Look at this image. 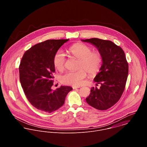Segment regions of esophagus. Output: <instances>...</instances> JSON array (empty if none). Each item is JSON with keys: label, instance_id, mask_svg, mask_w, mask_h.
Listing matches in <instances>:
<instances>
[{"label": "esophagus", "instance_id": "34e87169", "mask_svg": "<svg viewBox=\"0 0 147 147\" xmlns=\"http://www.w3.org/2000/svg\"><path fill=\"white\" fill-rule=\"evenodd\" d=\"M80 86H72V88L73 89H77V88H79Z\"/></svg>", "mask_w": 147, "mask_h": 147}]
</instances>
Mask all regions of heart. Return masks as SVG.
Wrapping results in <instances>:
<instances>
[{"label": "heart", "instance_id": "b5f03b06", "mask_svg": "<svg viewBox=\"0 0 147 147\" xmlns=\"http://www.w3.org/2000/svg\"><path fill=\"white\" fill-rule=\"evenodd\" d=\"M92 47L88 45L77 43L71 45L68 49L71 57L79 59L78 71L67 72L61 76L60 79L62 83L74 86H79L83 84L86 77V72L90 76L96 75L100 70L103 57L98 50L92 51ZM66 59L61 51H57L53 59L55 69L62 71L65 68Z\"/></svg>", "mask_w": 147, "mask_h": 147}]
</instances>
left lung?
<instances>
[{
    "label": "left lung",
    "instance_id": "8db88e82",
    "mask_svg": "<svg viewBox=\"0 0 147 147\" xmlns=\"http://www.w3.org/2000/svg\"><path fill=\"white\" fill-rule=\"evenodd\" d=\"M82 41L95 45L103 57L100 72L94 79L95 82L101 84L100 88L92 87L86 101L97 110H107L119 100L126 86L128 64L125 52L109 40L93 38Z\"/></svg>",
    "mask_w": 147,
    "mask_h": 147
}]
</instances>
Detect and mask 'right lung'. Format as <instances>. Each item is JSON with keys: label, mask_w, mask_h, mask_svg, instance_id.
<instances>
[{"label": "right lung", "mask_w": 147, "mask_h": 147, "mask_svg": "<svg viewBox=\"0 0 147 147\" xmlns=\"http://www.w3.org/2000/svg\"><path fill=\"white\" fill-rule=\"evenodd\" d=\"M69 40H48L26 50L19 65L21 86L29 102L42 111L52 113L63 106L72 88L61 86L52 90L55 53Z\"/></svg>", "instance_id": "add662e5"}]
</instances>
